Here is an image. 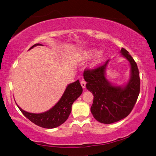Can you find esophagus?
<instances>
[{"instance_id":"esophagus-1","label":"esophagus","mask_w":156,"mask_h":156,"mask_svg":"<svg viewBox=\"0 0 156 156\" xmlns=\"http://www.w3.org/2000/svg\"><path fill=\"white\" fill-rule=\"evenodd\" d=\"M86 81L85 80H82L80 81V85H81V86H82V87H83V88H85V85H86Z\"/></svg>"}]
</instances>
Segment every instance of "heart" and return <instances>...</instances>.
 I'll return each instance as SVG.
<instances>
[{"instance_id": "b5f03b06", "label": "heart", "mask_w": 156, "mask_h": 156, "mask_svg": "<svg viewBox=\"0 0 156 156\" xmlns=\"http://www.w3.org/2000/svg\"><path fill=\"white\" fill-rule=\"evenodd\" d=\"M96 53V51L95 49H87V50H84L83 51H81L79 53V57L83 60H86V59H89L91 57H92L94 54ZM103 52H100V53H98V55H96V57L94 60L92 65L93 66H96L99 64L101 60H103Z\"/></svg>"}]
</instances>
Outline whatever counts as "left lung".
Wrapping results in <instances>:
<instances>
[{"instance_id": "1", "label": "left lung", "mask_w": 156, "mask_h": 156, "mask_svg": "<svg viewBox=\"0 0 156 156\" xmlns=\"http://www.w3.org/2000/svg\"><path fill=\"white\" fill-rule=\"evenodd\" d=\"M122 55L129 61L131 76L125 87L113 86L105 76L106 66L110 60L94 69H85L84 78L86 87L94 95L91 112L95 119L110 124L126 117L133 109L140 91V72L137 65L125 48L121 50Z\"/></svg>"}]
</instances>
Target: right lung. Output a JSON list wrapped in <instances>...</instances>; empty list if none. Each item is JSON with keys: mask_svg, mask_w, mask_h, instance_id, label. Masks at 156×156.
Masks as SVG:
<instances>
[{"mask_svg": "<svg viewBox=\"0 0 156 156\" xmlns=\"http://www.w3.org/2000/svg\"><path fill=\"white\" fill-rule=\"evenodd\" d=\"M36 46H41V44H34L30 49ZM82 92L83 88L78 80L69 85L60 100L51 109L45 112L39 114L30 113L17 106L25 117L34 124L45 128H53L66 122L71 113V105Z\"/></svg>", "mask_w": 156, "mask_h": 156, "instance_id": "1", "label": "right lung"}]
</instances>
